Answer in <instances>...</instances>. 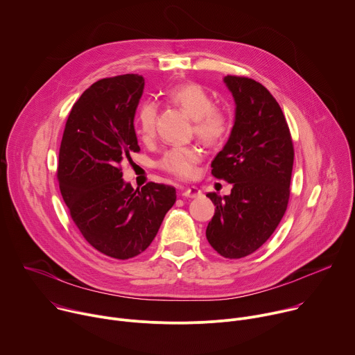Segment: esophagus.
Wrapping results in <instances>:
<instances>
[{
  "label": "esophagus",
  "mask_w": 355,
  "mask_h": 355,
  "mask_svg": "<svg viewBox=\"0 0 355 355\" xmlns=\"http://www.w3.org/2000/svg\"><path fill=\"white\" fill-rule=\"evenodd\" d=\"M202 192H200V189L199 188H196V187H187V188H184L182 191H181V195L184 196V198H196V196H199Z\"/></svg>",
  "instance_id": "esophagus-1"
}]
</instances>
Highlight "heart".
<instances>
[{
  "label": "heart",
  "mask_w": 355,
  "mask_h": 355,
  "mask_svg": "<svg viewBox=\"0 0 355 355\" xmlns=\"http://www.w3.org/2000/svg\"><path fill=\"white\" fill-rule=\"evenodd\" d=\"M171 104L184 111L193 121L195 135L209 146L220 144L229 135L230 119L227 114L214 105L211 94L196 83L175 85L167 92ZM157 108L146 101L136 112V133L144 141L150 140L156 132ZM202 159V150L195 146H177L167 150L159 160V167L175 177L189 178L195 173V166Z\"/></svg>",
  "instance_id": "obj_1"
}]
</instances>
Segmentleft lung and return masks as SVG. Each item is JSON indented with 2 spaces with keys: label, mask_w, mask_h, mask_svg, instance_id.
Listing matches in <instances>:
<instances>
[{
  "label": "left lung",
  "mask_w": 355,
  "mask_h": 355,
  "mask_svg": "<svg viewBox=\"0 0 355 355\" xmlns=\"http://www.w3.org/2000/svg\"><path fill=\"white\" fill-rule=\"evenodd\" d=\"M236 104L234 125L214 159L212 175L233 184L230 195L209 192L215 215L209 244L225 259L260 248L279 225L289 200L293 144L286 119L271 92L256 80L223 78Z\"/></svg>",
  "instance_id": "8db88e82"
}]
</instances>
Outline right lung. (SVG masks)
<instances>
[{
    "label": "right lung",
    "instance_id": "right-lung-1",
    "mask_svg": "<svg viewBox=\"0 0 355 355\" xmlns=\"http://www.w3.org/2000/svg\"><path fill=\"white\" fill-rule=\"evenodd\" d=\"M144 88L139 74L103 78L87 88L67 118L58 180L84 239L105 256L128 260L156 237L175 204V188L148 182L133 189L121 163L140 150L133 126Z\"/></svg>",
    "mask_w": 355,
    "mask_h": 355
}]
</instances>
